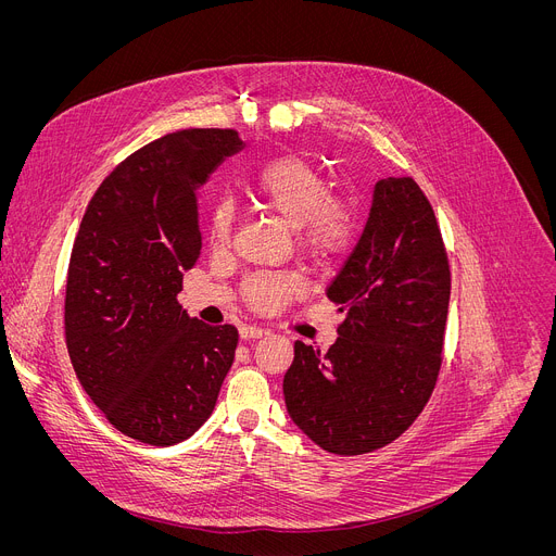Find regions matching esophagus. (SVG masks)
Instances as JSON below:
<instances>
[{
    "label": "esophagus",
    "mask_w": 556,
    "mask_h": 556,
    "mask_svg": "<svg viewBox=\"0 0 556 556\" xmlns=\"http://www.w3.org/2000/svg\"><path fill=\"white\" fill-rule=\"evenodd\" d=\"M266 334L264 328H257V326H242L240 328V339L242 341H251V339H262Z\"/></svg>",
    "instance_id": "obj_1"
}]
</instances>
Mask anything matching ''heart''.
<instances>
[{
    "label": "heart",
    "instance_id": "obj_1",
    "mask_svg": "<svg viewBox=\"0 0 556 556\" xmlns=\"http://www.w3.org/2000/svg\"><path fill=\"white\" fill-rule=\"evenodd\" d=\"M253 202L288 226H294L299 244L316 257L343 253L354 237L352 208L332 198L328 178L305 157L286 155L264 165L249 185ZM235 226V206L219 200L208 219L213 249H226ZM301 292V279L288 273H257L244 283L247 301L257 309H275Z\"/></svg>",
    "mask_w": 556,
    "mask_h": 556
}]
</instances>
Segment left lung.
<instances>
[{"instance_id": "1", "label": "left lung", "mask_w": 556, "mask_h": 556, "mask_svg": "<svg viewBox=\"0 0 556 556\" xmlns=\"http://www.w3.org/2000/svg\"><path fill=\"white\" fill-rule=\"evenodd\" d=\"M451 270L435 213L412 178L374 187L363 235L328 299L345 314L328 352L294 343L292 422L328 453L361 455L405 433L442 365Z\"/></svg>"}]
</instances>
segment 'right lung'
<instances>
[{
  "mask_svg": "<svg viewBox=\"0 0 556 556\" xmlns=\"http://www.w3.org/2000/svg\"><path fill=\"white\" fill-rule=\"evenodd\" d=\"M232 129H182L134 151L103 180L70 255L65 341L78 382L125 435L172 446L213 414L237 330L191 319L178 303L200 249L198 191Z\"/></svg>",
  "mask_w": 556,
  "mask_h": 556,
  "instance_id": "right-lung-1",
  "label": "right lung"
}]
</instances>
